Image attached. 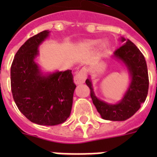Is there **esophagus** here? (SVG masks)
Masks as SVG:
<instances>
[{
    "label": "esophagus",
    "instance_id": "esophagus-1",
    "mask_svg": "<svg viewBox=\"0 0 157 157\" xmlns=\"http://www.w3.org/2000/svg\"><path fill=\"white\" fill-rule=\"evenodd\" d=\"M86 78V69L82 68L79 71L77 72L76 75L75 76L74 81L75 84H82L85 82V80Z\"/></svg>",
    "mask_w": 157,
    "mask_h": 157
}]
</instances>
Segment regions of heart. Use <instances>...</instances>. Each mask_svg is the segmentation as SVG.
<instances>
[{
  "instance_id": "b5f03b06",
  "label": "heart",
  "mask_w": 157,
  "mask_h": 157,
  "mask_svg": "<svg viewBox=\"0 0 157 157\" xmlns=\"http://www.w3.org/2000/svg\"><path fill=\"white\" fill-rule=\"evenodd\" d=\"M99 43V41H90L87 42V45H90V46H95V45H98Z\"/></svg>"
}]
</instances>
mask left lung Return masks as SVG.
<instances>
[{
	"label": "left lung",
	"instance_id": "8db88e82",
	"mask_svg": "<svg viewBox=\"0 0 157 157\" xmlns=\"http://www.w3.org/2000/svg\"><path fill=\"white\" fill-rule=\"evenodd\" d=\"M122 41L126 40L122 38ZM114 56L124 63L131 75L130 87L120 103L109 105L100 101L94 95L90 80H86V84L90 90L93 103L104 120L123 121L131 117L145 102L149 90V75L143 54L130 40L116 49Z\"/></svg>",
	"mask_w": 157,
	"mask_h": 157
}]
</instances>
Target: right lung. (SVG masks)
Masks as SVG:
<instances>
[{
  "label": "right lung",
  "mask_w": 157,
  "mask_h": 157,
  "mask_svg": "<svg viewBox=\"0 0 157 157\" xmlns=\"http://www.w3.org/2000/svg\"><path fill=\"white\" fill-rule=\"evenodd\" d=\"M49 32L30 37L19 48L11 66V89L16 106L32 123L55 126L70 116L76 86L71 71L41 76L34 59Z\"/></svg>",
  "instance_id": "obj_1"
}]
</instances>
